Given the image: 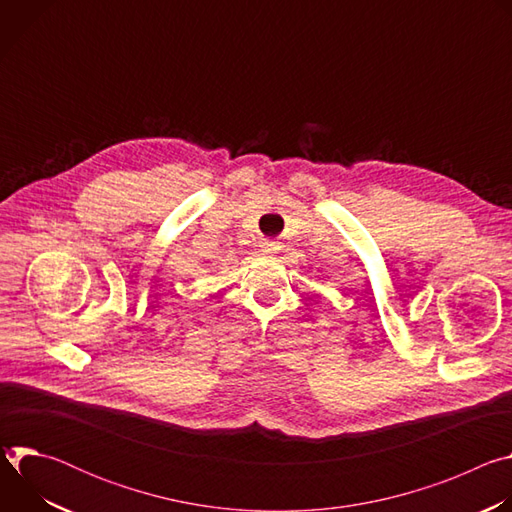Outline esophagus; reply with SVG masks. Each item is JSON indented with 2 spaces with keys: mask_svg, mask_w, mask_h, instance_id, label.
I'll use <instances>...</instances> for the list:
<instances>
[{
  "mask_svg": "<svg viewBox=\"0 0 512 512\" xmlns=\"http://www.w3.org/2000/svg\"><path fill=\"white\" fill-rule=\"evenodd\" d=\"M277 251H279V243H275V241H267V243H263V253L273 255V253H277Z\"/></svg>",
  "mask_w": 512,
  "mask_h": 512,
  "instance_id": "obj_1",
  "label": "esophagus"
}]
</instances>
